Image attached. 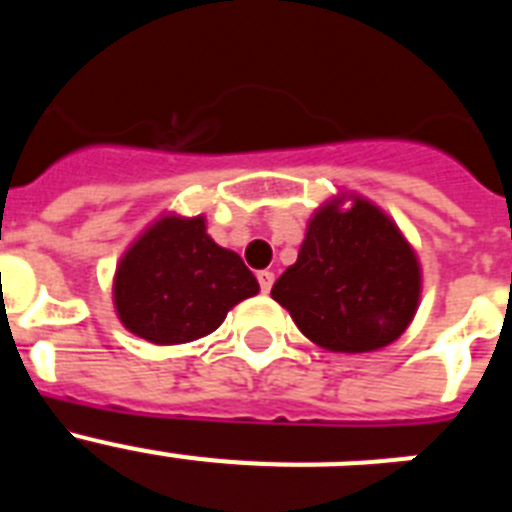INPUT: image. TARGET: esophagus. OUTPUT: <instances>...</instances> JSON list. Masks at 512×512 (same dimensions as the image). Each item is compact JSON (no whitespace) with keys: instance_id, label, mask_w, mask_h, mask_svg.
<instances>
[{"instance_id":"1","label":"esophagus","mask_w":512,"mask_h":512,"mask_svg":"<svg viewBox=\"0 0 512 512\" xmlns=\"http://www.w3.org/2000/svg\"><path fill=\"white\" fill-rule=\"evenodd\" d=\"M259 284H261V292H264V295H269L271 292V284H274V274H271V271H259Z\"/></svg>"}]
</instances>
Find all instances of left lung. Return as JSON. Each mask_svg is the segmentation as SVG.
Returning a JSON list of instances; mask_svg holds the SVG:
<instances>
[{
    "label": "left lung",
    "mask_w": 512,
    "mask_h": 512,
    "mask_svg": "<svg viewBox=\"0 0 512 512\" xmlns=\"http://www.w3.org/2000/svg\"><path fill=\"white\" fill-rule=\"evenodd\" d=\"M415 248L382 207L336 194L312 212L297 261L271 287L302 336L336 354L390 346L420 305Z\"/></svg>",
    "instance_id": "obj_1"
}]
</instances>
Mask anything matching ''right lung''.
<instances>
[{
	"instance_id": "right-lung-1",
	"label": "right lung",
	"mask_w": 512,
	"mask_h": 512,
	"mask_svg": "<svg viewBox=\"0 0 512 512\" xmlns=\"http://www.w3.org/2000/svg\"><path fill=\"white\" fill-rule=\"evenodd\" d=\"M253 295L259 282L238 253L207 235L205 215L156 217L122 253L112 279L120 323L156 346L210 336Z\"/></svg>"
}]
</instances>
